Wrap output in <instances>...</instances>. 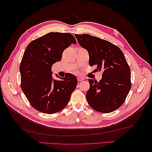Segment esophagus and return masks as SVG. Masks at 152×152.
<instances>
[{"label":"esophagus","instance_id":"esophagus-1","mask_svg":"<svg viewBox=\"0 0 152 152\" xmlns=\"http://www.w3.org/2000/svg\"><path fill=\"white\" fill-rule=\"evenodd\" d=\"M77 80H78V82H82V81H83V80H84V78H80V77H79V78H77Z\"/></svg>","mask_w":152,"mask_h":152}]
</instances>
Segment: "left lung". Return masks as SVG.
<instances>
[{"label":"left lung","mask_w":152,"mask_h":152,"mask_svg":"<svg viewBox=\"0 0 152 152\" xmlns=\"http://www.w3.org/2000/svg\"><path fill=\"white\" fill-rule=\"evenodd\" d=\"M82 48L88 50L89 65L101 71L102 79H88L90 88L86 99L90 106L102 113L119 108L131 88V69L124 53L115 45L88 34H75Z\"/></svg>","instance_id":"obj_1"}]
</instances>
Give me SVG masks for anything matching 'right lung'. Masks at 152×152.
<instances>
[{"label":"right lung","mask_w":152,"mask_h":152,"mask_svg":"<svg viewBox=\"0 0 152 152\" xmlns=\"http://www.w3.org/2000/svg\"><path fill=\"white\" fill-rule=\"evenodd\" d=\"M76 44L70 33H49L32 41L25 50L19 66L22 91L37 110L52 114L69 103L76 89V77L69 73L53 79L51 67L61 61L64 50Z\"/></svg>","instance_id":"add662e5"}]
</instances>
